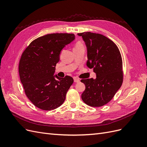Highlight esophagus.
Returning a JSON list of instances; mask_svg holds the SVG:
<instances>
[{
    "instance_id": "obj_1",
    "label": "esophagus",
    "mask_w": 147,
    "mask_h": 147,
    "mask_svg": "<svg viewBox=\"0 0 147 147\" xmlns=\"http://www.w3.org/2000/svg\"><path fill=\"white\" fill-rule=\"evenodd\" d=\"M74 82H75V83H78V82H80V80L78 79V78H74Z\"/></svg>"
}]
</instances>
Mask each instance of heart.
<instances>
[{
    "instance_id": "heart-1",
    "label": "heart",
    "mask_w": 147,
    "mask_h": 147,
    "mask_svg": "<svg viewBox=\"0 0 147 147\" xmlns=\"http://www.w3.org/2000/svg\"><path fill=\"white\" fill-rule=\"evenodd\" d=\"M80 47H83V45L80 42H77L76 43H75L74 48H78Z\"/></svg>"
}]
</instances>
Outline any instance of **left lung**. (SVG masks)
Instances as JSON below:
<instances>
[{"instance_id": "obj_1", "label": "left lung", "mask_w": 147, "mask_h": 147, "mask_svg": "<svg viewBox=\"0 0 147 147\" xmlns=\"http://www.w3.org/2000/svg\"><path fill=\"white\" fill-rule=\"evenodd\" d=\"M87 47L89 68H93L96 78L82 79L85 90L82 99L91 107H101L112 99L123 81V61L118 47L104 35L86 32L78 34Z\"/></svg>"}]
</instances>
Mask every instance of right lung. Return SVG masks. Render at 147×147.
I'll return each mask as SVG.
<instances>
[{
    "mask_svg": "<svg viewBox=\"0 0 147 147\" xmlns=\"http://www.w3.org/2000/svg\"><path fill=\"white\" fill-rule=\"evenodd\" d=\"M74 39V34H47L35 39L22 54L20 80L26 95L37 107L51 110L64 102L74 79L67 75L61 78L53 75L61 50Z\"/></svg>",
    "mask_w": 147,
    "mask_h": 147,
    "instance_id": "1",
    "label": "right lung"
}]
</instances>
